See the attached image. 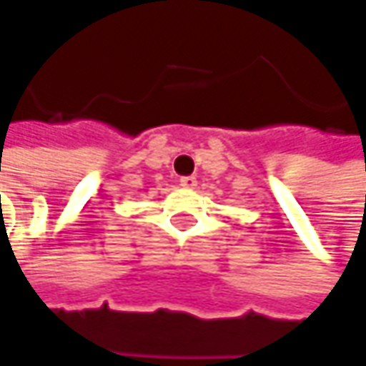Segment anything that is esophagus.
Here are the masks:
<instances>
[{"label": "esophagus", "instance_id": "34e87169", "mask_svg": "<svg viewBox=\"0 0 366 366\" xmlns=\"http://www.w3.org/2000/svg\"><path fill=\"white\" fill-rule=\"evenodd\" d=\"M181 187H185V189H193L195 185H197V179L195 177H181Z\"/></svg>", "mask_w": 366, "mask_h": 366}]
</instances>
